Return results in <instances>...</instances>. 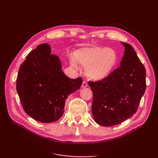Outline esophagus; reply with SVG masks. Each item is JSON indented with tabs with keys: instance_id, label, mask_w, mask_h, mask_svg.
Returning a JSON list of instances; mask_svg holds the SVG:
<instances>
[{
	"instance_id": "34e87169",
	"label": "esophagus",
	"mask_w": 158,
	"mask_h": 158,
	"mask_svg": "<svg viewBox=\"0 0 158 158\" xmlns=\"http://www.w3.org/2000/svg\"><path fill=\"white\" fill-rule=\"evenodd\" d=\"M88 86V84L86 83V82H85V81H83L82 84V88H85Z\"/></svg>"
}]
</instances>
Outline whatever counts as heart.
Returning a JSON list of instances; mask_svg holds the SVG:
<instances>
[{"label": "heart", "mask_w": 158, "mask_h": 158, "mask_svg": "<svg viewBox=\"0 0 158 158\" xmlns=\"http://www.w3.org/2000/svg\"><path fill=\"white\" fill-rule=\"evenodd\" d=\"M79 65L85 67V73L89 79L102 80L111 75L116 68L117 55L111 48L103 46H88L74 52L70 59V65L76 70Z\"/></svg>", "instance_id": "1"}]
</instances>
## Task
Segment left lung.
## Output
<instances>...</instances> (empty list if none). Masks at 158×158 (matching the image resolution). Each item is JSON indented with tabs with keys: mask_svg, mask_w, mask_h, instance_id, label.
<instances>
[{
	"mask_svg": "<svg viewBox=\"0 0 158 158\" xmlns=\"http://www.w3.org/2000/svg\"><path fill=\"white\" fill-rule=\"evenodd\" d=\"M125 48L121 66L107 78L89 82L94 121L103 127L118 125L136 113L146 88V70L133 47Z\"/></svg>",
	"mask_w": 158,
	"mask_h": 158,
	"instance_id": "left-lung-1",
	"label": "left lung"
}]
</instances>
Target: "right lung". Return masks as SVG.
<instances>
[{"instance_id":"right-lung-1","label":"right lung","mask_w":158,"mask_h":158,"mask_svg":"<svg viewBox=\"0 0 158 158\" xmlns=\"http://www.w3.org/2000/svg\"><path fill=\"white\" fill-rule=\"evenodd\" d=\"M43 44L26 56L20 65L16 89L24 111L41 123L55 122L63 116L66 99L80 89L82 78H69L60 59Z\"/></svg>"}]
</instances>
